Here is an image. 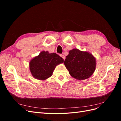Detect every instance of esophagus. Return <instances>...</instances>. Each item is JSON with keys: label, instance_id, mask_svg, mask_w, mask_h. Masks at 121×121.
Segmentation results:
<instances>
[{"label": "esophagus", "instance_id": "1", "mask_svg": "<svg viewBox=\"0 0 121 121\" xmlns=\"http://www.w3.org/2000/svg\"><path fill=\"white\" fill-rule=\"evenodd\" d=\"M60 56L62 58H63L64 60H65V56H64V55H63V54H60Z\"/></svg>", "mask_w": 121, "mask_h": 121}]
</instances>
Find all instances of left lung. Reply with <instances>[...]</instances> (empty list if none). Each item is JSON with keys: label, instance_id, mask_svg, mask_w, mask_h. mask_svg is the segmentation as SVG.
<instances>
[{"label": "left lung", "instance_id": "1", "mask_svg": "<svg viewBox=\"0 0 121 121\" xmlns=\"http://www.w3.org/2000/svg\"><path fill=\"white\" fill-rule=\"evenodd\" d=\"M64 65L72 77L83 80L89 78L96 69V61L93 55L77 48L69 51Z\"/></svg>", "mask_w": 121, "mask_h": 121}]
</instances>
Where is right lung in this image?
I'll list each match as a JSON object with an SVG mask.
<instances>
[{"instance_id":"obj_1","label":"right lung","mask_w":121,"mask_h":121,"mask_svg":"<svg viewBox=\"0 0 121 121\" xmlns=\"http://www.w3.org/2000/svg\"><path fill=\"white\" fill-rule=\"evenodd\" d=\"M63 63V58L56 53L43 51L31 60L29 69L34 78L45 80L52 75L56 65Z\"/></svg>"}]
</instances>
